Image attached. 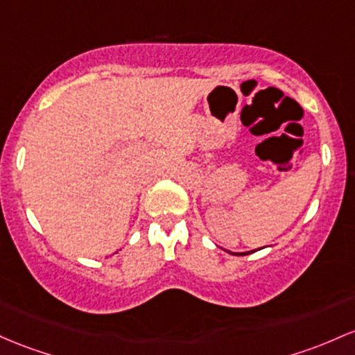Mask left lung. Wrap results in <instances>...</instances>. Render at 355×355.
I'll return each mask as SVG.
<instances>
[{
    "label": "left lung",
    "mask_w": 355,
    "mask_h": 355,
    "mask_svg": "<svg viewBox=\"0 0 355 355\" xmlns=\"http://www.w3.org/2000/svg\"><path fill=\"white\" fill-rule=\"evenodd\" d=\"M227 252H231V251H227ZM231 254H234V256H246V254H251V252H231Z\"/></svg>",
    "instance_id": "obj_1"
}]
</instances>
